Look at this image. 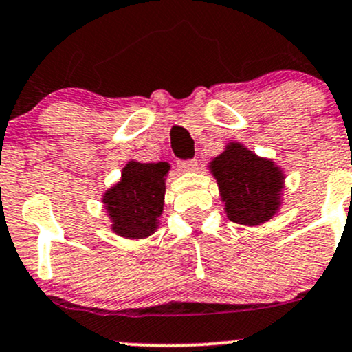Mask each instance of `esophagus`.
Segmentation results:
<instances>
[{
  "instance_id": "1",
  "label": "esophagus",
  "mask_w": 352,
  "mask_h": 352,
  "mask_svg": "<svg viewBox=\"0 0 352 352\" xmlns=\"http://www.w3.org/2000/svg\"><path fill=\"white\" fill-rule=\"evenodd\" d=\"M177 169H179L181 173H192V171H196V169H197L196 160L179 161V163H177Z\"/></svg>"
}]
</instances>
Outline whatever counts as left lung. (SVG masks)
<instances>
[{
	"instance_id": "left-lung-1",
	"label": "left lung",
	"mask_w": 352,
	"mask_h": 352,
	"mask_svg": "<svg viewBox=\"0 0 352 352\" xmlns=\"http://www.w3.org/2000/svg\"><path fill=\"white\" fill-rule=\"evenodd\" d=\"M209 168L229 221L254 227L278 212L285 176L272 160L260 158L242 143H229Z\"/></svg>"
}]
</instances>
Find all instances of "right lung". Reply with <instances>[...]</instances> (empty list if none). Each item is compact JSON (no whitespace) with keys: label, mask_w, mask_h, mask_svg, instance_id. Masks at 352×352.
Here are the masks:
<instances>
[{"label":"right lung","mask_w":352,"mask_h":352,"mask_svg":"<svg viewBox=\"0 0 352 352\" xmlns=\"http://www.w3.org/2000/svg\"><path fill=\"white\" fill-rule=\"evenodd\" d=\"M168 171L169 164L163 161H128L122 179L102 197L115 234L125 239H144L155 234L163 214Z\"/></svg>","instance_id":"obj_1"}]
</instances>
